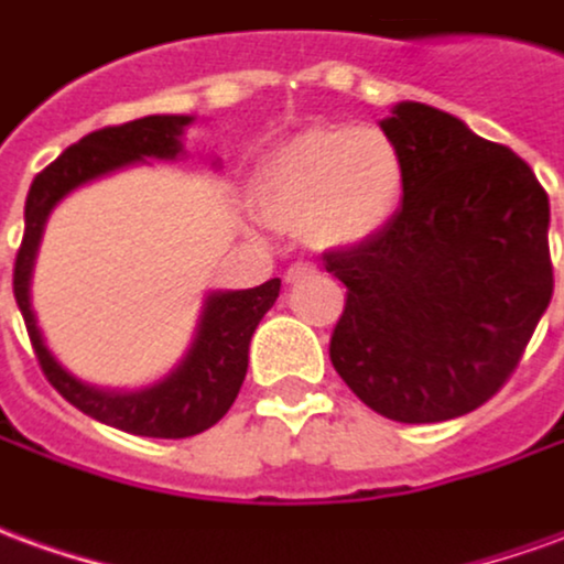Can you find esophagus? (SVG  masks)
Wrapping results in <instances>:
<instances>
[{
  "label": "esophagus",
  "mask_w": 564,
  "mask_h": 564,
  "mask_svg": "<svg viewBox=\"0 0 564 564\" xmlns=\"http://www.w3.org/2000/svg\"><path fill=\"white\" fill-rule=\"evenodd\" d=\"M314 274H317L314 265H308V262H295V265L286 269V283H299L305 281V278H314Z\"/></svg>",
  "instance_id": "1"
}]
</instances>
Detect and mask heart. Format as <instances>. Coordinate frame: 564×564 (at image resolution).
I'll list each match as a JSON object with an SVG mask.
<instances>
[{"label": "heart", "mask_w": 564, "mask_h": 564, "mask_svg": "<svg viewBox=\"0 0 564 564\" xmlns=\"http://www.w3.org/2000/svg\"><path fill=\"white\" fill-rule=\"evenodd\" d=\"M253 195L274 228L341 250L369 241L397 216L405 167L384 131L326 124L274 145L256 167Z\"/></svg>", "instance_id": "1"}]
</instances>
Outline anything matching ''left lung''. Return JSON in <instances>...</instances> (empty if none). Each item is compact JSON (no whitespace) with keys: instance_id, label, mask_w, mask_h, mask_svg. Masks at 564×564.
Here are the masks:
<instances>
[{"instance_id":"left-lung-1","label":"left lung","mask_w":564,"mask_h":564,"mask_svg":"<svg viewBox=\"0 0 564 564\" xmlns=\"http://www.w3.org/2000/svg\"><path fill=\"white\" fill-rule=\"evenodd\" d=\"M381 131L403 159V207L323 253L348 286L329 360L384 419H458L498 393L553 299L550 200L516 152L443 109L405 100Z\"/></svg>"}]
</instances>
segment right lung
Here are the masks:
<instances>
[{
	"label": "right lung",
	"mask_w": 564,
	"mask_h": 564,
	"mask_svg": "<svg viewBox=\"0 0 564 564\" xmlns=\"http://www.w3.org/2000/svg\"><path fill=\"white\" fill-rule=\"evenodd\" d=\"M192 121L195 116H145L118 128L94 131L69 145L30 186L26 207H23V241L18 250V262H14V299L26 323L39 366L57 388V393L90 419L133 433V436H155V440L195 436L214 427L231 409L247 376L250 338L281 293V278H271L253 290L207 293L200 305L195 338L183 354V360L155 384L140 388V391L97 388L66 372L54 360V354L45 348V338L33 314L30 283H33L35 256H39V243L45 235L51 210L73 188L100 180L106 173H116L149 159L176 161L180 155H186L183 133Z\"/></svg>",
	"instance_id": "obj_1"
}]
</instances>
